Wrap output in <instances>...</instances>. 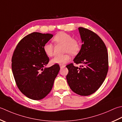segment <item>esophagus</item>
Instances as JSON below:
<instances>
[{
    "mask_svg": "<svg viewBox=\"0 0 122 122\" xmlns=\"http://www.w3.org/2000/svg\"><path fill=\"white\" fill-rule=\"evenodd\" d=\"M64 67H65V66H64V65H63V66H60V68L61 69H62V68H63Z\"/></svg>",
    "mask_w": 122,
    "mask_h": 122,
    "instance_id": "1",
    "label": "esophagus"
}]
</instances>
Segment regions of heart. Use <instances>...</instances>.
Here are the masks:
<instances>
[{
    "mask_svg": "<svg viewBox=\"0 0 122 122\" xmlns=\"http://www.w3.org/2000/svg\"><path fill=\"white\" fill-rule=\"evenodd\" d=\"M53 41L57 44H64L63 52L67 53L63 56H56L51 60L52 64L64 65L70 60V56L68 53L72 55L77 54L80 51L81 44L79 41L73 39V37L68 33L60 32L54 36ZM43 51L47 56L51 57L53 54V47L51 43H46L43 46Z\"/></svg>",
    "mask_w": 122,
    "mask_h": 122,
    "instance_id": "1",
    "label": "heart"
}]
</instances>
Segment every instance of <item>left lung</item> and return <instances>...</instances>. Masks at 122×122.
<instances>
[{"label":"left lung","instance_id":"left-lung-1","mask_svg":"<svg viewBox=\"0 0 122 122\" xmlns=\"http://www.w3.org/2000/svg\"><path fill=\"white\" fill-rule=\"evenodd\" d=\"M82 42L79 52L73 60L80 68L70 63L66 80L72 91L81 96H88L99 89L108 70V56L105 44L98 35L87 28L79 27Z\"/></svg>","mask_w":122,"mask_h":122}]
</instances>
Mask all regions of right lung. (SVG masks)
Wrapping results in <instances>:
<instances>
[{"label": "right lung", "mask_w": 122, "mask_h": 122, "mask_svg": "<svg viewBox=\"0 0 122 122\" xmlns=\"http://www.w3.org/2000/svg\"><path fill=\"white\" fill-rule=\"evenodd\" d=\"M53 36L30 33L20 41L13 53L11 68L16 85L31 99H42L49 94L60 69L58 64L45 67L49 58L44 52L43 46Z\"/></svg>", "instance_id": "right-lung-1"}]
</instances>
